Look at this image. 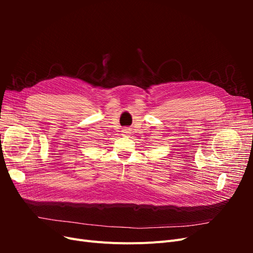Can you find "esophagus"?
<instances>
[{
  "label": "esophagus",
  "mask_w": 253,
  "mask_h": 253,
  "mask_svg": "<svg viewBox=\"0 0 253 253\" xmlns=\"http://www.w3.org/2000/svg\"><path fill=\"white\" fill-rule=\"evenodd\" d=\"M122 133H124V135H128L129 134V128L128 127H125L124 129H122Z\"/></svg>",
  "instance_id": "obj_1"
}]
</instances>
